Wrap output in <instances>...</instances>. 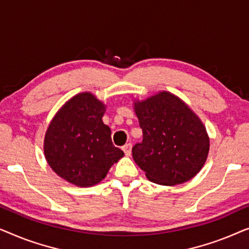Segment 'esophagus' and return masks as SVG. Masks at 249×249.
<instances>
[{
    "label": "esophagus",
    "instance_id": "34e87169",
    "mask_svg": "<svg viewBox=\"0 0 249 249\" xmlns=\"http://www.w3.org/2000/svg\"><path fill=\"white\" fill-rule=\"evenodd\" d=\"M122 151L124 152V154L129 156L131 154V144H125L124 147H122Z\"/></svg>",
    "mask_w": 249,
    "mask_h": 249
}]
</instances>
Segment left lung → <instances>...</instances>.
Listing matches in <instances>:
<instances>
[{
  "mask_svg": "<svg viewBox=\"0 0 249 249\" xmlns=\"http://www.w3.org/2000/svg\"><path fill=\"white\" fill-rule=\"evenodd\" d=\"M142 142L132 158L149 181L176 186L189 181L205 164L210 137L202 120L177 95L161 90L135 100Z\"/></svg>",
  "mask_w": 249,
  "mask_h": 249,
  "instance_id": "1",
  "label": "left lung"
}]
</instances>
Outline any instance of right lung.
Listing matches in <instances>:
<instances>
[{"label":"right lung","mask_w":249,"mask_h":249,"mask_svg":"<svg viewBox=\"0 0 249 249\" xmlns=\"http://www.w3.org/2000/svg\"><path fill=\"white\" fill-rule=\"evenodd\" d=\"M107 105L83 91L59 108L44 137V155L57 176L77 187H91L107 177L124 156L111 141V129L102 118Z\"/></svg>","instance_id":"right-lung-1"}]
</instances>
